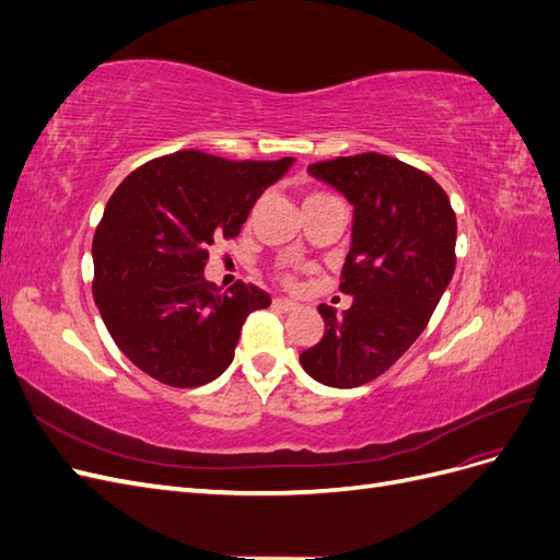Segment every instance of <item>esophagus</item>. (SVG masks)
I'll list each match as a JSON object with an SVG mask.
<instances>
[{
	"label": "esophagus",
	"mask_w": 560,
	"mask_h": 560,
	"mask_svg": "<svg viewBox=\"0 0 560 560\" xmlns=\"http://www.w3.org/2000/svg\"><path fill=\"white\" fill-rule=\"evenodd\" d=\"M273 308H278V311H282V313H292V311H296L299 306L294 301H287V299H273Z\"/></svg>",
	"instance_id": "34e87169"
}]
</instances>
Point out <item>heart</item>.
<instances>
[{"mask_svg": "<svg viewBox=\"0 0 560 560\" xmlns=\"http://www.w3.org/2000/svg\"><path fill=\"white\" fill-rule=\"evenodd\" d=\"M313 196H322V194H313ZM311 198V196H308ZM282 282L284 284H294V278L292 276H287V273H282Z\"/></svg>", "mask_w": 560, "mask_h": 560, "instance_id": "heart-1", "label": "heart"}]
</instances>
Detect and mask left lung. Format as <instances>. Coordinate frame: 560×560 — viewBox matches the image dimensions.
<instances>
[{"label":"left lung","mask_w":560,"mask_h":560,"mask_svg":"<svg viewBox=\"0 0 560 560\" xmlns=\"http://www.w3.org/2000/svg\"><path fill=\"white\" fill-rule=\"evenodd\" d=\"M308 173L354 208L338 287L352 306L336 315L322 303L325 336L299 362L317 383L360 387L425 331L455 270V212L428 173L376 151L319 161Z\"/></svg>","instance_id":"8db88e82"}]
</instances>
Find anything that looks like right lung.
<instances>
[{"label":"right lung","instance_id":"obj_1","mask_svg":"<svg viewBox=\"0 0 560 560\" xmlns=\"http://www.w3.org/2000/svg\"><path fill=\"white\" fill-rule=\"evenodd\" d=\"M292 163L191 149L149 161L118 184L93 238V299L118 350L147 376L198 387L229 369L247 315L268 308L270 296L245 282L219 292L202 276L208 249L241 233L254 202Z\"/></svg>","mask_w":560,"mask_h":560}]
</instances>
